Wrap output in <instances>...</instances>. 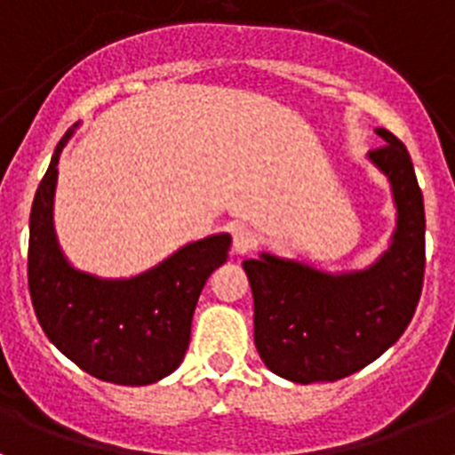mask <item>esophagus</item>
<instances>
[{
    "label": "esophagus",
    "mask_w": 455,
    "mask_h": 455,
    "mask_svg": "<svg viewBox=\"0 0 455 455\" xmlns=\"http://www.w3.org/2000/svg\"><path fill=\"white\" fill-rule=\"evenodd\" d=\"M255 243L257 236L252 235L251 230L239 228V230H235V235H232V252H236V255H246V252H251L252 248H255Z\"/></svg>",
    "instance_id": "34e87169"
}]
</instances>
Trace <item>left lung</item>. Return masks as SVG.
<instances>
[{"mask_svg": "<svg viewBox=\"0 0 455 455\" xmlns=\"http://www.w3.org/2000/svg\"><path fill=\"white\" fill-rule=\"evenodd\" d=\"M369 152L392 187L396 230L364 271L325 273L262 252L243 271L255 300V347L277 376L309 385L339 380L383 355L403 335L424 284V196L410 155L392 132Z\"/></svg>", "mask_w": 455, "mask_h": 455, "instance_id": "left-lung-1", "label": "left lung"}]
</instances>
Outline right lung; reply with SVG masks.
Listing matches in <instances>:
<instances>
[{
    "mask_svg": "<svg viewBox=\"0 0 455 455\" xmlns=\"http://www.w3.org/2000/svg\"><path fill=\"white\" fill-rule=\"evenodd\" d=\"M77 127V124H75ZM59 140L29 216V293L40 328L72 363L116 385H150L182 364L196 303L228 259L232 236L212 235L172 252L150 271L104 280L70 267L52 220Z\"/></svg>",
    "mask_w": 455,
    "mask_h": 455,
    "instance_id": "obj_1",
    "label": "right lung"
}]
</instances>
